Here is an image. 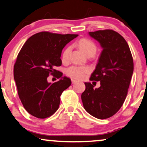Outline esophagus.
Wrapping results in <instances>:
<instances>
[{"mask_svg":"<svg viewBox=\"0 0 147 147\" xmlns=\"http://www.w3.org/2000/svg\"><path fill=\"white\" fill-rule=\"evenodd\" d=\"M77 82H78V81H76V80H73V79H72V80H71V83H73V84H74V83H77Z\"/></svg>","mask_w":147,"mask_h":147,"instance_id":"obj_1","label":"esophagus"}]
</instances>
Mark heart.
Instances as JSON below:
<instances>
[{
    "label": "heart",
    "mask_w": 147,
    "mask_h": 147,
    "mask_svg": "<svg viewBox=\"0 0 147 147\" xmlns=\"http://www.w3.org/2000/svg\"><path fill=\"white\" fill-rule=\"evenodd\" d=\"M78 47L83 53L87 56L89 55H94L96 51V45L91 40L87 39H82L79 40ZM71 50V47H68L63 52L62 60L66 62L69 59V53ZM89 71V68L86 66H71L66 69V74L67 76L74 79H82L85 74Z\"/></svg>",
    "instance_id": "1"
}]
</instances>
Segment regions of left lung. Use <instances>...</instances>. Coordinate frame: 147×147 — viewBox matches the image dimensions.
<instances>
[{
	"instance_id": "obj_1",
	"label": "left lung",
	"mask_w": 147,
	"mask_h": 147,
	"mask_svg": "<svg viewBox=\"0 0 147 147\" xmlns=\"http://www.w3.org/2000/svg\"><path fill=\"white\" fill-rule=\"evenodd\" d=\"M100 43L102 51L90 80L100 81L94 89L85 82L81 94L85 110L98 119H107L120 109L127 94L134 72V60L125 39L116 31L106 29L89 32ZM96 83V82H95Z\"/></svg>"
}]
</instances>
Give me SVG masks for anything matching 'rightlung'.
<instances>
[{"label":"right lung","mask_w":147,"mask_h":147,"mask_svg":"<svg viewBox=\"0 0 147 147\" xmlns=\"http://www.w3.org/2000/svg\"><path fill=\"white\" fill-rule=\"evenodd\" d=\"M78 35H61L47 31L37 33L27 40L17 56L13 78L25 109L37 118L51 116L58 109L62 92L71 80L55 67L60 66L62 51ZM56 73L59 81L49 83L47 78Z\"/></svg>","instance_id":"add662e5"}]
</instances>
